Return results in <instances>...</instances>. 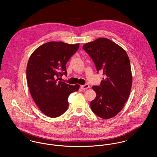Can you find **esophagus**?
<instances>
[{
  "label": "esophagus",
  "mask_w": 157,
  "mask_h": 157,
  "mask_svg": "<svg viewBox=\"0 0 157 157\" xmlns=\"http://www.w3.org/2000/svg\"><path fill=\"white\" fill-rule=\"evenodd\" d=\"M90 87V86L89 85L86 84V85H82V86H81V89H82V90H87V89H88Z\"/></svg>",
  "instance_id": "obj_1"
}]
</instances>
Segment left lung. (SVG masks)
I'll list each match as a JSON object with an SVG mask.
<instances>
[{
    "label": "left lung",
    "mask_w": 157,
    "mask_h": 157,
    "mask_svg": "<svg viewBox=\"0 0 157 157\" xmlns=\"http://www.w3.org/2000/svg\"><path fill=\"white\" fill-rule=\"evenodd\" d=\"M93 60L97 71L105 77L100 86H93L95 98L90 108L98 117L109 119L123 108L132 83L129 57L124 49L106 38H98L83 46Z\"/></svg>",
    "instance_id": "8db88e82"
}]
</instances>
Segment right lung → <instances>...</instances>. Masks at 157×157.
Returning <instances> with one entry per match:
<instances>
[{"mask_svg": "<svg viewBox=\"0 0 157 157\" xmlns=\"http://www.w3.org/2000/svg\"><path fill=\"white\" fill-rule=\"evenodd\" d=\"M79 44L50 42L38 47L31 55L26 67V80L33 99L46 115L55 118L67 110L69 95L80 85L59 81L67 75L66 64Z\"/></svg>", "mask_w": 157, "mask_h": 157, "instance_id": "1", "label": "right lung"}]
</instances>
